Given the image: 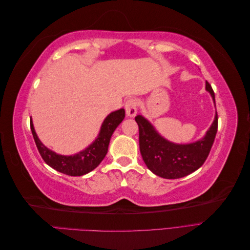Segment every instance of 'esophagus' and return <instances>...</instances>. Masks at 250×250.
<instances>
[{"label": "esophagus", "mask_w": 250, "mask_h": 250, "mask_svg": "<svg viewBox=\"0 0 250 250\" xmlns=\"http://www.w3.org/2000/svg\"><path fill=\"white\" fill-rule=\"evenodd\" d=\"M125 109L128 117H134L138 109V100L134 98H130L125 103Z\"/></svg>", "instance_id": "esophagus-1"}]
</instances>
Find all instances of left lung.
Returning a JSON list of instances; mask_svg holds the SVG:
<instances>
[{"mask_svg":"<svg viewBox=\"0 0 250 250\" xmlns=\"http://www.w3.org/2000/svg\"><path fill=\"white\" fill-rule=\"evenodd\" d=\"M206 88L215 103V93L208 81ZM135 122L139 125L140 151L144 162L155 175L167 179L185 177L199 169L209 154L218 129L216 112L214 122L203 139L181 145L164 139L144 117L137 116Z\"/></svg>","mask_w":250,"mask_h":250,"instance_id":"8db88e82","label":"left lung"}]
</instances>
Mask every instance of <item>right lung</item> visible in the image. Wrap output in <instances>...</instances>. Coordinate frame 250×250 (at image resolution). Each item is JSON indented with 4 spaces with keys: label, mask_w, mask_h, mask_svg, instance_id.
I'll return each mask as SVG.
<instances>
[{
    "label": "right lung",
    "mask_w": 250,
    "mask_h": 250,
    "mask_svg": "<svg viewBox=\"0 0 250 250\" xmlns=\"http://www.w3.org/2000/svg\"><path fill=\"white\" fill-rule=\"evenodd\" d=\"M124 118L125 110L123 108L109 113L102 123L99 135L92 145L80 151L77 154L69 156L57 154L54 151L44 146L36 135L32 120H30V127H31L36 147L46 164L56 171L66 174V175L81 176L96 169L103 161V158L107 153L111 135Z\"/></svg>",
    "instance_id": "right-lung-1"
}]
</instances>
